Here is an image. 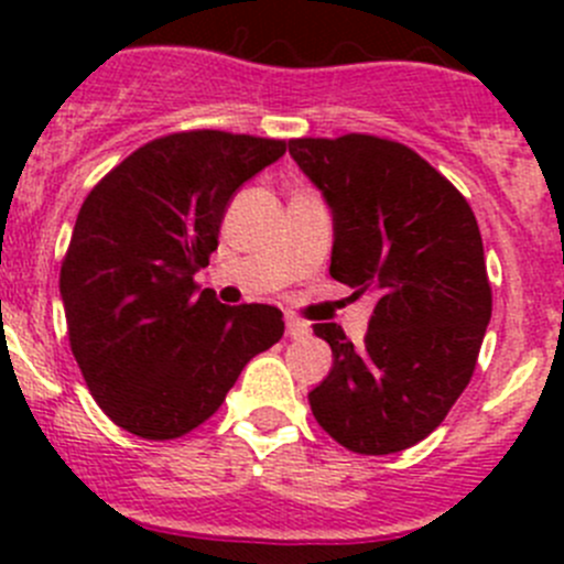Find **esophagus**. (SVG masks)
<instances>
[{
	"instance_id": "34e87169",
	"label": "esophagus",
	"mask_w": 564,
	"mask_h": 564,
	"mask_svg": "<svg viewBox=\"0 0 564 564\" xmlns=\"http://www.w3.org/2000/svg\"><path fill=\"white\" fill-rule=\"evenodd\" d=\"M311 327L305 322H300L297 316H286V338H308Z\"/></svg>"
}]
</instances>
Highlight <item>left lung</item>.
Segmentation results:
<instances>
[{
	"instance_id": "1",
	"label": "left lung",
	"mask_w": 564,
	"mask_h": 564,
	"mask_svg": "<svg viewBox=\"0 0 564 564\" xmlns=\"http://www.w3.org/2000/svg\"><path fill=\"white\" fill-rule=\"evenodd\" d=\"M289 155L333 215L329 275L373 292L366 344L314 324L333 368L308 392L338 445L406 451L445 420L469 384L491 322L482 240L466 198L417 152L377 135L294 139Z\"/></svg>"
}]
</instances>
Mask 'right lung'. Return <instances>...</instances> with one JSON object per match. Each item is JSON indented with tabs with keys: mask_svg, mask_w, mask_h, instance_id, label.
Here are the masks:
<instances>
[{
	"mask_svg": "<svg viewBox=\"0 0 564 564\" xmlns=\"http://www.w3.org/2000/svg\"><path fill=\"white\" fill-rule=\"evenodd\" d=\"M286 144L224 130L150 141L95 185L62 261L70 349L100 409L144 440L213 417L242 368L283 335L272 305L218 303L193 275L242 185Z\"/></svg>",
	"mask_w": 564,
	"mask_h": 564,
	"instance_id": "right-lung-1",
	"label": "right lung"
}]
</instances>
